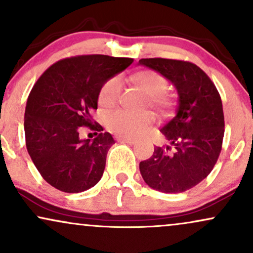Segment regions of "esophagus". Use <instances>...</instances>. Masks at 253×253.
<instances>
[{"label": "esophagus", "mask_w": 253, "mask_h": 253, "mask_svg": "<svg viewBox=\"0 0 253 253\" xmlns=\"http://www.w3.org/2000/svg\"><path fill=\"white\" fill-rule=\"evenodd\" d=\"M117 140H118V141H120V142H127V144H129V145L135 144V140H134V139L124 138V136H118Z\"/></svg>", "instance_id": "34e87169"}]
</instances>
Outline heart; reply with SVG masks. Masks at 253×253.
<instances>
[{
	"label": "heart",
	"instance_id": "b5f03b06",
	"mask_svg": "<svg viewBox=\"0 0 253 253\" xmlns=\"http://www.w3.org/2000/svg\"><path fill=\"white\" fill-rule=\"evenodd\" d=\"M134 86L141 89L146 95V105L157 109L160 113H166L174 106L175 95L167 89L169 80L153 69L136 72L129 77ZM121 95V82L118 78L108 79L100 88L99 105L101 107H113ZM153 115L150 112L134 114L128 111H115L106 119V126L112 133L124 138H136L150 127Z\"/></svg>",
	"mask_w": 253,
	"mask_h": 253
}]
</instances>
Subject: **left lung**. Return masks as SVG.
Returning <instances> with one entry per match:
<instances>
[{
    "label": "left lung",
    "instance_id": "8db88e82",
    "mask_svg": "<svg viewBox=\"0 0 253 253\" xmlns=\"http://www.w3.org/2000/svg\"><path fill=\"white\" fill-rule=\"evenodd\" d=\"M174 84L179 94L174 117L161 127L171 146L154 147L153 156L140 163L148 186L164 193L190 190L211 173L221 151L224 112L220 95L202 68L182 60L141 59Z\"/></svg>",
    "mask_w": 253,
    "mask_h": 253
}]
</instances>
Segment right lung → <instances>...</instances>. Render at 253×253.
<instances>
[{
    "label": "right lung",
    "mask_w": 253,
    "mask_h": 253,
    "mask_svg": "<svg viewBox=\"0 0 253 253\" xmlns=\"http://www.w3.org/2000/svg\"><path fill=\"white\" fill-rule=\"evenodd\" d=\"M133 59L77 55L51 65L35 82L24 112L26 146L40 174L67 193L84 192L99 182L113 136L93 120L100 88ZM82 126L97 132L82 140Z\"/></svg>",
    "instance_id": "add662e5"
}]
</instances>
